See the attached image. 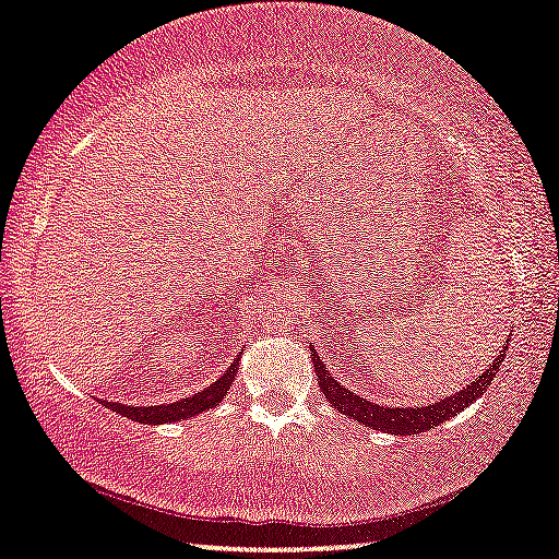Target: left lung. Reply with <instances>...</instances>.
Listing matches in <instances>:
<instances>
[{"label": "left lung", "instance_id": "left-lung-1", "mask_svg": "<svg viewBox=\"0 0 559 559\" xmlns=\"http://www.w3.org/2000/svg\"><path fill=\"white\" fill-rule=\"evenodd\" d=\"M504 353H508V348L500 350V356L495 358L492 366L483 370V376H477L471 385L463 388V391H457L455 395H445L442 401L432 405H423V407H393V405L385 407V405L370 403L366 397L348 391V388L341 385L338 380L328 373L316 348H311V360L318 376V385H321V393L325 395V401L333 407H338V413H343L345 418L358 420L366 425V428L391 432V436H418V432L436 428V425L450 420L460 411H465L467 405H473V401H477V397L490 388L495 376H498V370L504 360Z\"/></svg>", "mask_w": 559, "mask_h": 559}]
</instances>
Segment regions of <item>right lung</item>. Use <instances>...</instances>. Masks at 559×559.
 <instances>
[{"label":"right lung","instance_id":"obj_1","mask_svg":"<svg viewBox=\"0 0 559 559\" xmlns=\"http://www.w3.org/2000/svg\"><path fill=\"white\" fill-rule=\"evenodd\" d=\"M238 370V358L226 368V373L221 376L216 383H211L209 388H203L201 393H193L191 397H181L176 403H164V405H123V403H106L102 401L106 407H111L114 413L123 415V418L144 423V425H164V423H179L186 418H193L209 407H216L224 395L231 391L234 378Z\"/></svg>","mask_w":559,"mask_h":559}]
</instances>
